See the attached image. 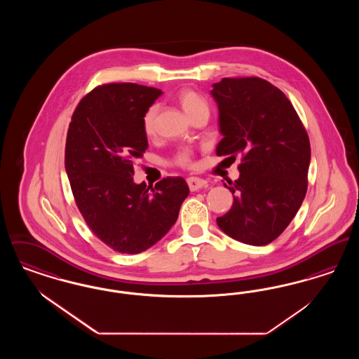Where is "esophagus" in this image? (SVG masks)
I'll use <instances>...</instances> for the list:
<instances>
[{
  "instance_id": "obj_1",
  "label": "esophagus",
  "mask_w": 359,
  "mask_h": 359,
  "mask_svg": "<svg viewBox=\"0 0 359 359\" xmlns=\"http://www.w3.org/2000/svg\"><path fill=\"white\" fill-rule=\"evenodd\" d=\"M187 184L191 191H199L207 186V182L199 177H188Z\"/></svg>"
}]
</instances>
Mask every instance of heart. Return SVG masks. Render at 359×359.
I'll use <instances>...</instances> for the list:
<instances>
[{
    "label": "heart",
    "mask_w": 359,
    "mask_h": 359,
    "mask_svg": "<svg viewBox=\"0 0 359 359\" xmlns=\"http://www.w3.org/2000/svg\"><path fill=\"white\" fill-rule=\"evenodd\" d=\"M176 100H177V102L180 103V106L183 107V110L187 113L189 118H192L194 116H196L201 111H208V104H207V102L194 90H189V88L180 90L177 93V95H176ZM157 113H158V106L157 104L149 106L147 109V111L144 113L142 129H144V133L147 136L151 137L154 135ZM192 158H194V152L191 149H188V148H183L177 154H175L172 161L177 167L189 168L194 164Z\"/></svg>",
    "instance_id": "heart-1"
}]
</instances>
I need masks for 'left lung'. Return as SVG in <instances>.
<instances>
[{"mask_svg":"<svg viewBox=\"0 0 359 359\" xmlns=\"http://www.w3.org/2000/svg\"><path fill=\"white\" fill-rule=\"evenodd\" d=\"M212 87L223 135L217 154L242 156L239 179L224 184L233 205L217 223L239 242L268 245L288 227L307 194L306 128L285 94L265 79L223 78Z\"/></svg>","mask_w":359,"mask_h":359,"instance_id":"8db88e82","label":"left lung"}]
</instances>
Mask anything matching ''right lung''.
<instances>
[{
  "instance_id": "1",
  "label": "right lung",
  "mask_w": 359,
  "mask_h": 359,
  "mask_svg": "<svg viewBox=\"0 0 359 359\" xmlns=\"http://www.w3.org/2000/svg\"><path fill=\"white\" fill-rule=\"evenodd\" d=\"M161 90L136 83L95 87L69 122L65 165L75 203L91 231L118 253L137 255L163 238L189 194L183 177L149 191L133 182L148 148L142 117Z\"/></svg>"
}]
</instances>
